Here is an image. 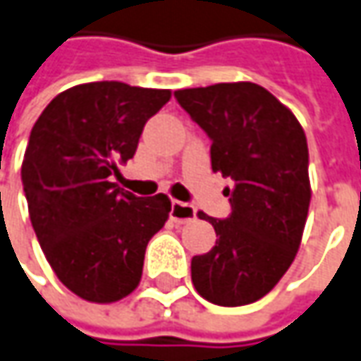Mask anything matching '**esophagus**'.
<instances>
[{
	"mask_svg": "<svg viewBox=\"0 0 361 361\" xmlns=\"http://www.w3.org/2000/svg\"><path fill=\"white\" fill-rule=\"evenodd\" d=\"M197 216V211L192 204H187V202L173 201L171 204V219L176 221V223H188Z\"/></svg>",
	"mask_w": 361,
	"mask_h": 361,
	"instance_id": "34e87169",
	"label": "esophagus"
}]
</instances>
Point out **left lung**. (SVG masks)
I'll use <instances>...</instances> for the list:
<instances>
[{
    "label": "left lung",
    "instance_id": "1",
    "mask_svg": "<svg viewBox=\"0 0 361 361\" xmlns=\"http://www.w3.org/2000/svg\"><path fill=\"white\" fill-rule=\"evenodd\" d=\"M174 98L211 138V166L231 176V215L199 213L215 247L192 257L190 277L207 301L237 307L267 295L298 255L312 187L307 138L293 112L253 82L176 90Z\"/></svg>",
    "mask_w": 361,
    "mask_h": 361
}]
</instances>
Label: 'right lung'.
<instances>
[{
	"label": "right lung",
	"instance_id": "right-lung-1",
	"mask_svg": "<svg viewBox=\"0 0 361 361\" xmlns=\"http://www.w3.org/2000/svg\"><path fill=\"white\" fill-rule=\"evenodd\" d=\"M169 100L171 90L80 84L58 94L32 128L21 162L32 227L78 298L114 303L140 283L146 245L164 227L171 199L134 197L112 180Z\"/></svg>",
	"mask_w": 361,
	"mask_h": 361
}]
</instances>
